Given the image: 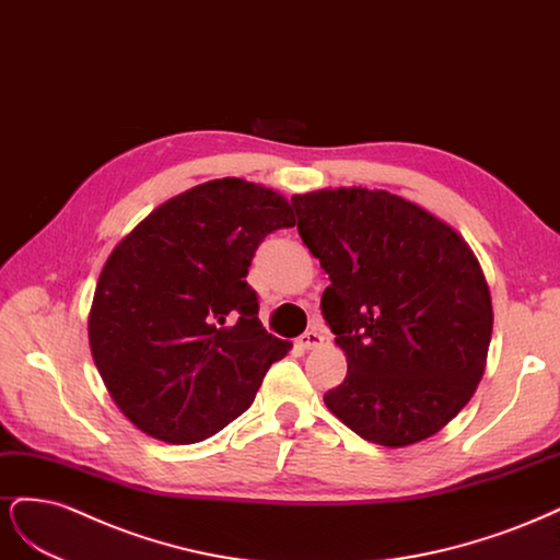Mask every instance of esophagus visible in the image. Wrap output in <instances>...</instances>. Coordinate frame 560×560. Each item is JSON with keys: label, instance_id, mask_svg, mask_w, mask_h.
I'll use <instances>...</instances> for the list:
<instances>
[{"label": "esophagus", "instance_id": "1", "mask_svg": "<svg viewBox=\"0 0 560 560\" xmlns=\"http://www.w3.org/2000/svg\"><path fill=\"white\" fill-rule=\"evenodd\" d=\"M323 339H326V337H323L316 328H312V330H306V332L298 339V345H300L302 349H318V347L323 345Z\"/></svg>", "mask_w": 560, "mask_h": 560}]
</instances>
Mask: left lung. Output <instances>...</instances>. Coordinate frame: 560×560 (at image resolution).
Masks as SVG:
<instances>
[{
  "instance_id": "left-lung-1",
  "label": "left lung",
  "mask_w": 560,
  "mask_h": 560,
  "mask_svg": "<svg viewBox=\"0 0 560 560\" xmlns=\"http://www.w3.org/2000/svg\"><path fill=\"white\" fill-rule=\"evenodd\" d=\"M291 205L330 277L320 312L349 365L326 407L374 444L432 438L470 402L491 345V293L472 248L386 190L326 188Z\"/></svg>"
}]
</instances>
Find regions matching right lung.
Instances as JSON below:
<instances>
[{"label": "right lung", "instance_id": "add662e5", "mask_svg": "<svg viewBox=\"0 0 560 560\" xmlns=\"http://www.w3.org/2000/svg\"><path fill=\"white\" fill-rule=\"evenodd\" d=\"M293 225L283 195L228 176L160 205L112 250L88 316L90 351L141 432L202 442L254 402L291 345L262 328L246 275L267 234Z\"/></svg>", "mask_w": 560, "mask_h": 560}]
</instances>
